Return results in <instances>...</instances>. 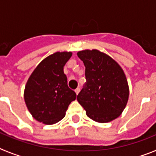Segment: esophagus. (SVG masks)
Segmentation results:
<instances>
[{"label": "esophagus", "instance_id": "obj_1", "mask_svg": "<svg viewBox=\"0 0 156 156\" xmlns=\"http://www.w3.org/2000/svg\"><path fill=\"white\" fill-rule=\"evenodd\" d=\"M80 89L79 87H78V88H76V90H75V92H76V94H78L80 93Z\"/></svg>", "mask_w": 156, "mask_h": 156}]
</instances>
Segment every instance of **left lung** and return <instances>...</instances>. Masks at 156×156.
Segmentation results:
<instances>
[{"mask_svg": "<svg viewBox=\"0 0 156 156\" xmlns=\"http://www.w3.org/2000/svg\"><path fill=\"white\" fill-rule=\"evenodd\" d=\"M77 55L84 64L87 83L77 95L90 119L108 122L118 118L129 98V86L124 72L116 62L96 49L83 50Z\"/></svg>", "mask_w": 156, "mask_h": 156, "instance_id": "left-lung-1", "label": "left lung"}]
</instances>
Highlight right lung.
<instances>
[{"label":"right lung","mask_w":156,"mask_h":156,"mask_svg":"<svg viewBox=\"0 0 156 156\" xmlns=\"http://www.w3.org/2000/svg\"><path fill=\"white\" fill-rule=\"evenodd\" d=\"M70 51L55 52L45 58L33 71L24 90V100L36 120L51 125L62 119L76 94L67 84L63 68Z\"/></svg>","instance_id":"add662e5"}]
</instances>
